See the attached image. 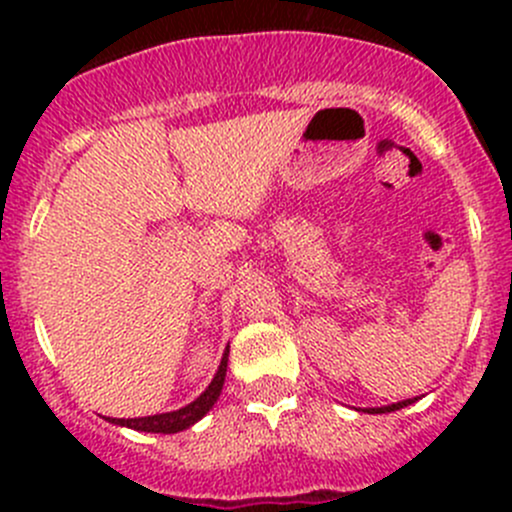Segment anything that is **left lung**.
Instances as JSON below:
<instances>
[{
  "label": "left lung",
  "mask_w": 512,
  "mask_h": 512,
  "mask_svg": "<svg viewBox=\"0 0 512 512\" xmlns=\"http://www.w3.org/2000/svg\"><path fill=\"white\" fill-rule=\"evenodd\" d=\"M414 401H416V399H406V401H396V404L376 406V409H364V411H369V414H389V411H399V409H404V406L414 404Z\"/></svg>",
  "instance_id": "1"
}]
</instances>
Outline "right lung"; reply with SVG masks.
I'll return each instance as SVG.
<instances>
[{
  "instance_id": "add662e5",
  "label": "right lung",
  "mask_w": 512,
  "mask_h": 512,
  "mask_svg": "<svg viewBox=\"0 0 512 512\" xmlns=\"http://www.w3.org/2000/svg\"><path fill=\"white\" fill-rule=\"evenodd\" d=\"M227 354L230 349H225L223 359H220L218 371H215L213 381L208 384V389L198 396L195 401H190L188 406L178 411H168V414H156V416H141V418H108L116 426L133 428V431H146V433H178L190 428L193 423H198L200 418L208 414L215 406V401L220 399V391H223L225 374H227Z\"/></svg>"
}]
</instances>
